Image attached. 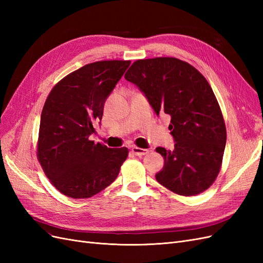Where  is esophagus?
Masks as SVG:
<instances>
[{
  "mask_svg": "<svg viewBox=\"0 0 263 263\" xmlns=\"http://www.w3.org/2000/svg\"><path fill=\"white\" fill-rule=\"evenodd\" d=\"M132 151L136 156H145L149 153L148 149H142V148H139V147H136V146L132 147Z\"/></svg>",
  "mask_w": 263,
  "mask_h": 263,
  "instance_id": "34e87169",
  "label": "esophagus"
}]
</instances>
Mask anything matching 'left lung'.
<instances>
[{
	"label": "left lung",
	"mask_w": 263,
	"mask_h": 263,
	"mask_svg": "<svg viewBox=\"0 0 263 263\" xmlns=\"http://www.w3.org/2000/svg\"><path fill=\"white\" fill-rule=\"evenodd\" d=\"M125 79L145 94L157 115H170L172 151L158 147L164 165L157 181L183 196L200 194L217 178L226 126L216 97L203 74L172 57L135 61Z\"/></svg>",
	"instance_id": "obj_1"
}]
</instances>
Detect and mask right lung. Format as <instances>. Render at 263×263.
<instances>
[{
  "label": "right lung",
  "mask_w": 263,
  "mask_h": 263,
  "mask_svg": "<svg viewBox=\"0 0 263 263\" xmlns=\"http://www.w3.org/2000/svg\"><path fill=\"white\" fill-rule=\"evenodd\" d=\"M129 60L85 65L55 84L41 116L37 159L60 193L89 198L117 178L128 149L94 144L90 136L104 103L129 67Z\"/></svg>",
  "instance_id": "add662e5"
}]
</instances>
